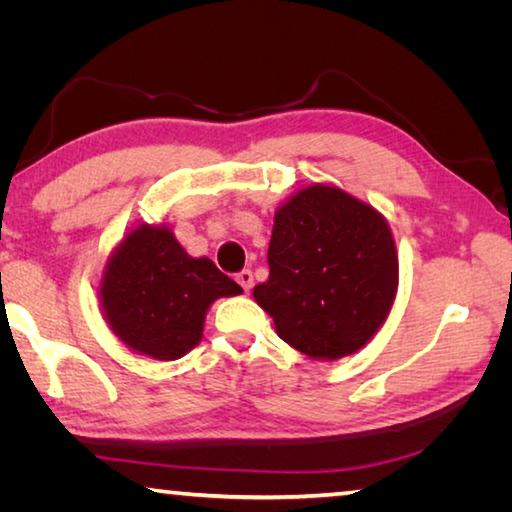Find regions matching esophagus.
Instances as JSON below:
<instances>
[{"label": "esophagus", "mask_w": 512, "mask_h": 512, "mask_svg": "<svg viewBox=\"0 0 512 512\" xmlns=\"http://www.w3.org/2000/svg\"><path fill=\"white\" fill-rule=\"evenodd\" d=\"M237 282L241 284V289H244V291H250V287H253V273H250V271H241V273H237Z\"/></svg>", "instance_id": "esophagus-1"}]
</instances>
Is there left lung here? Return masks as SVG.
<instances>
[{
    "mask_svg": "<svg viewBox=\"0 0 512 512\" xmlns=\"http://www.w3.org/2000/svg\"><path fill=\"white\" fill-rule=\"evenodd\" d=\"M268 268L255 302L282 341L316 361L359 352L386 323L400 282L384 214L323 183L275 210Z\"/></svg>",
    "mask_w": 512,
    "mask_h": 512,
    "instance_id": "left-lung-1",
    "label": "left lung"
}]
</instances>
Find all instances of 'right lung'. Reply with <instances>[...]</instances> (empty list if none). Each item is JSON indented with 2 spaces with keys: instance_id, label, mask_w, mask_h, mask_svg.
Here are the masks:
<instances>
[{
  "instance_id": "1",
  "label": "right lung",
  "mask_w": 512,
  "mask_h": 512,
  "mask_svg": "<svg viewBox=\"0 0 512 512\" xmlns=\"http://www.w3.org/2000/svg\"><path fill=\"white\" fill-rule=\"evenodd\" d=\"M244 293L210 257H192L169 225L140 223L112 250L99 305L112 334L137 354L173 361L203 339L214 300Z\"/></svg>"
}]
</instances>
